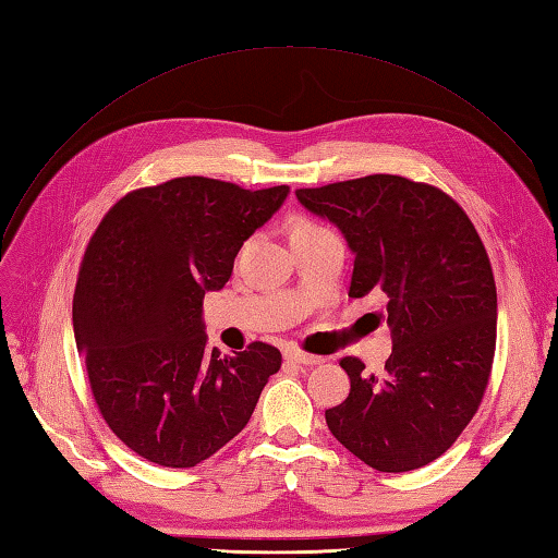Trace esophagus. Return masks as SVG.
Wrapping results in <instances>:
<instances>
[{"instance_id": "obj_1", "label": "esophagus", "mask_w": 558, "mask_h": 558, "mask_svg": "<svg viewBox=\"0 0 558 558\" xmlns=\"http://www.w3.org/2000/svg\"><path fill=\"white\" fill-rule=\"evenodd\" d=\"M283 359L291 361V364H300V366H314V364H319V361H322V356L307 354V352L298 350V348H289V350H286V352H283Z\"/></svg>"}]
</instances>
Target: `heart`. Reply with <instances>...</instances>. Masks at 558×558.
Returning <instances> with one entry per match:
<instances>
[{
  "label": "heart",
  "instance_id": "heart-1",
  "mask_svg": "<svg viewBox=\"0 0 558 558\" xmlns=\"http://www.w3.org/2000/svg\"><path fill=\"white\" fill-rule=\"evenodd\" d=\"M298 228H319V225L312 222V220H300V222H298Z\"/></svg>",
  "mask_w": 558,
  "mask_h": 558
}]
</instances>
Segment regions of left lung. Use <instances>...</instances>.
I'll return each instance as SVG.
<instances>
[{
  "instance_id": "8db88e82",
  "label": "left lung",
  "mask_w": 558,
  "mask_h": 558,
  "mask_svg": "<svg viewBox=\"0 0 558 558\" xmlns=\"http://www.w3.org/2000/svg\"><path fill=\"white\" fill-rule=\"evenodd\" d=\"M312 214L336 222L354 251L350 298H387L385 373L340 359L350 397L326 425L378 472H411L444 456L488 387L498 293L484 242L462 206L429 183L375 173L300 187Z\"/></svg>"
}]
</instances>
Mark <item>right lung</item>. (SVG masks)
Instances as JSON below:
<instances>
[{
    "mask_svg": "<svg viewBox=\"0 0 558 558\" xmlns=\"http://www.w3.org/2000/svg\"><path fill=\"white\" fill-rule=\"evenodd\" d=\"M289 187L183 175L124 194L84 251L72 324L98 411L161 466H194L246 427L281 352L255 340L220 356L202 324L246 239Z\"/></svg>",
    "mask_w": 558,
    "mask_h": 558,
    "instance_id": "add662e5",
    "label": "right lung"
}]
</instances>
